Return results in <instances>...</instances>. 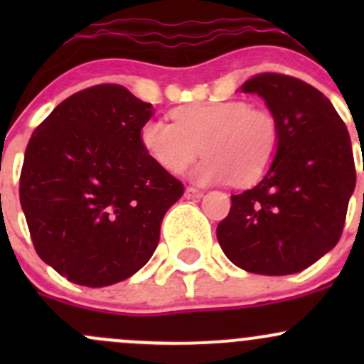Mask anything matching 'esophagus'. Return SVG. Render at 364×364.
<instances>
[{
	"mask_svg": "<svg viewBox=\"0 0 364 364\" xmlns=\"http://www.w3.org/2000/svg\"><path fill=\"white\" fill-rule=\"evenodd\" d=\"M185 197L186 199H200V197H203V192H200L199 188H193V186H186Z\"/></svg>",
	"mask_w": 364,
	"mask_h": 364,
	"instance_id": "esophagus-1",
	"label": "esophagus"
}]
</instances>
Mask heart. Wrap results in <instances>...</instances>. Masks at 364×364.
<instances>
[{
    "instance_id": "obj_1",
    "label": "heart",
    "mask_w": 364,
    "mask_h": 364,
    "mask_svg": "<svg viewBox=\"0 0 364 364\" xmlns=\"http://www.w3.org/2000/svg\"><path fill=\"white\" fill-rule=\"evenodd\" d=\"M174 123L148 119L141 127L146 155L172 174L185 171L200 149L193 168L199 183L248 186L266 176L278 155L282 127L277 114L247 100L196 102L171 112Z\"/></svg>"
}]
</instances>
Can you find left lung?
Segmentation results:
<instances>
[{"instance_id":"obj_1","label":"left lung","mask_w":364,"mask_h":364,"mask_svg":"<svg viewBox=\"0 0 364 364\" xmlns=\"http://www.w3.org/2000/svg\"><path fill=\"white\" fill-rule=\"evenodd\" d=\"M241 91L257 93L277 114L282 142L262 181L230 197L216 237L241 269L299 273L340 241L355 186L350 137L331 102L304 80L264 72Z\"/></svg>"}]
</instances>
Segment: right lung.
Here are the masks:
<instances>
[{
    "label": "right lung",
    "mask_w": 364,
    "mask_h": 364,
    "mask_svg": "<svg viewBox=\"0 0 364 364\" xmlns=\"http://www.w3.org/2000/svg\"><path fill=\"white\" fill-rule=\"evenodd\" d=\"M151 114L127 87L98 84L61 102L29 139L21 205L38 257L68 282L107 287L156 250L185 188L142 148Z\"/></svg>",
    "instance_id": "obj_1"
}]
</instances>
